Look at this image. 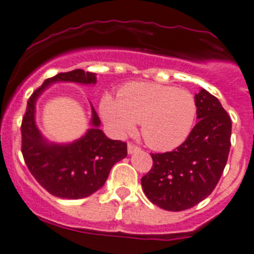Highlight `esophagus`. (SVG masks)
Segmentation results:
<instances>
[{
  "label": "esophagus",
  "mask_w": 254,
  "mask_h": 254,
  "mask_svg": "<svg viewBox=\"0 0 254 254\" xmlns=\"http://www.w3.org/2000/svg\"><path fill=\"white\" fill-rule=\"evenodd\" d=\"M139 150H140V148H139V146L134 145V144H131V143L127 144V153L129 154H132V153H135V151H139Z\"/></svg>",
  "instance_id": "obj_1"
}]
</instances>
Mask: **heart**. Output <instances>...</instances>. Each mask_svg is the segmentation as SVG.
Returning <instances> with one entry per match:
<instances>
[{
	"label": "heart",
	"mask_w": 254,
	"mask_h": 254,
	"mask_svg": "<svg viewBox=\"0 0 254 254\" xmlns=\"http://www.w3.org/2000/svg\"><path fill=\"white\" fill-rule=\"evenodd\" d=\"M100 114L119 136L131 134L136 123L150 148L169 151L187 140L196 118V103L187 90L156 82H130L118 98L105 95Z\"/></svg>",
	"instance_id": "heart-1"
}]
</instances>
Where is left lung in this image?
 <instances>
[{"instance_id": "obj_1", "label": "left lung", "mask_w": 254, "mask_h": 254, "mask_svg": "<svg viewBox=\"0 0 254 254\" xmlns=\"http://www.w3.org/2000/svg\"><path fill=\"white\" fill-rule=\"evenodd\" d=\"M196 123L173 151L151 154L153 168L141 187L153 204L172 212L189 209L218 184L231 149L232 122L215 96L202 89L194 96Z\"/></svg>"}]
</instances>
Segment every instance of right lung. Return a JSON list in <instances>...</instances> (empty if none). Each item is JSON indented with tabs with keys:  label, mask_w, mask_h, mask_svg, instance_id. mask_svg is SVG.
Here are the masks:
<instances>
[{
	"label": "right lung",
	"mask_w": 254,
	"mask_h": 254,
	"mask_svg": "<svg viewBox=\"0 0 254 254\" xmlns=\"http://www.w3.org/2000/svg\"><path fill=\"white\" fill-rule=\"evenodd\" d=\"M96 84V73L81 68L58 73L35 90L27 101L21 125L22 155L31 174L52 195L80 199L91 195L105 184L111 168L127 155V143L111 140L104 134L100 119L91 105V127L81 138L68 144L50 143L35 122L36 101L55 82Z\"/></svg>",
	"instance_id": "right-lung-1"
}]
</instances>
